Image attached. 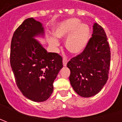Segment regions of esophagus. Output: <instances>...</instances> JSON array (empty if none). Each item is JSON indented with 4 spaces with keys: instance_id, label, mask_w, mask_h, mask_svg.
Masks as SVG:
<instances>
[{
    "instance_id": "34e87169",
    "label": "esophagus",
    "mask_w": 122,
    "mask_h": 122,
    "mask_svg": "<svg viewBox=\"0 0 122 122\" xmlns=\"http://www.w3.org/2000/svg\"><path fill=\"white\" fill-rule=\"evenodd\" d=\"M62 62H63V66H66V64H67V62H68L67 59L66 58H64L63 60H62Z\"/></svg>"
}]
</instances>
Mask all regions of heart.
<instances>
[{
  "label": "heart",
  "mask_w": 122,
  "mask_h": 122,
  "mask_svg": "<svg viewBox=\"0 0 122 122\" xmlns=\"http://www.w3.org/2000/svg\"><path fill=\"white\" fill-rule=\"evenodd\" d=\"M77 18H71L60 22L55 28L54 36L48 40L49 45L56 48L59 46L58 39H64L65 47L70 53L75 55L81 54L86 48L90 39V29L86 24L80 23Z\"/></svg>",
  "instance_id": "1"
}]
</instances>
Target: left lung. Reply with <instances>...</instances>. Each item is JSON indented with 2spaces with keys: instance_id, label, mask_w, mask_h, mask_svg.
<instances>
[{
  "instance_id": "left-lung-1",
  "label": "left lung",
  "mask_w": 122,
  "mask_h": 122,
  "mask_svg": "<svg viewBox=\"0 0 122 122\" xmlns=\"http://www.w3.org/2000/svg\"><path fill=\"white\" fill-rule=\"evenodd\" d=\"M86 48L67 64L71 71L69 80L75 92L81 97L97 94L108 79L110 66L109 45L104 29L97 23Z\"/></svg>"
}]
</instances>
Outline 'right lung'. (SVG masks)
<instances>
[{
    "label": "right lung",
    "instance_id": "right-lung-1",
    "mask_svg": "<svg viewBox=\"0 0 122 122\" xmlns=\"http://www.w3.org/2000/svg\"><path fill=\"white\" fill-rule=\"evenodd\" d=\"M44 27L28 18L15 31L11 43L10 63L22 94L34 102H43L51 95L53 83L63 67L62 58L47 52L36 37H44Z\"/></svg>",
    "mask_w": 122,
    "mask_h": 122
}]
</instances>
